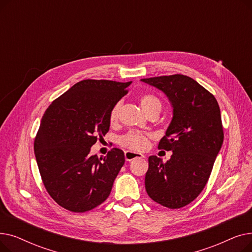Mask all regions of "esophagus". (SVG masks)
<instances>
[{
  "label": "esophagus",
  "mask_w": 252,
  "mask_h": 252,
  "mask_svg": "<svg viewBox=\"0 0 252 252\" xmlns=\"http://www.w3.org/2000/svg\"><path fill=\"white\" fill-rule=\"evenodd\" d=\"M125 157L126 161H131L136 159V158H144L145 156L141 153H136V152H130V151H126L125 153Z\"/></svg>",
  "instance_id": "34e87169"
}]
</instances>
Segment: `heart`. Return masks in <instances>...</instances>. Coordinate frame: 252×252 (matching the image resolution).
I'll list each match as a JSON object with an SVG mask.
<instances>
[{"label": "heart", "instance_id": "obj_1", "mask_svg": "<svg viewBox=\"0 0 252 252\" xmlns=\"http://www.w3.org/2000/svg\"><path fill=\"white\" fill-rule=\"evenodd\" d=\"M140 104L142 106L143 110L149 113L152 110H161V103L155 96L145 94L140 97ZM121 107V102H117L113 105V107L110 110L109 113V119L110 122L113 123L116 121L118 110ZM150 136L148 134H143L141 131L137 130H130L127 134L124 135L119 139V143L123 145L124 147L134 150V151H143L148 147Z\"/></svg>", "mask_w": 252, "mask_h": 252}]
</instances>
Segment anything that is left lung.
I'll return each mask as SVG.
<instances>
[{
    "label": "left lung",
    "mask_w": 252,
    "mask_h": 252,
    "mask_svg": "<svg viewBox=\"0 0 252 252\" xmlns=\"http://www.w3.org/2000/svg\"><path fill=\"white\" fill-rule=\"evenodd\" d=\"M141 81L163 92L173 107V118L158 145L173 155L165 163L155 155L149 157L145 188L155 202L181 208L201 193L221 148L220 106L213 94L187 75Z\"/></svg>",
    "instance_id": "left-lung-1"
}]
</instances>
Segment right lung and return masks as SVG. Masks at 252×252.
Returning a JSON list of instances; mask_svg holds the SVG:
<instances>
[{"label":"right lung","instance_id":"1","mask_svg":"<svg viewBox=\"0 0 252 252\" xmlns=\"http://www.w3.org/2000/svg\"><path fill=\"white\" fill-rule=\"evenodd\" d=\"M131 84L85 79L53 101L34 140V154L45 188L60 206L85 213L107 199L125 164L124 151L104 158L91 155L98 137L107 134L113 105Z\"/></svg>","mask_w":252,"mask_h":252}]
</instances>
